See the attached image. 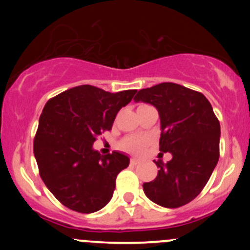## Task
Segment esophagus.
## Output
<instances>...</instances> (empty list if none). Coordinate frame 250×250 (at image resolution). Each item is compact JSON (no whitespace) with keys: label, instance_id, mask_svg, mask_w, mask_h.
Instances as JSON below:
<instances>
[{"label":"esophagus","instance_id":"34e87169","mask_svg":"<svg viewBox=\"0 0 250 250\" xmlns=\"http://www.w3.org/2000/svg\"><path fill=\"white\" fill-rule=\"evenodd\" d=\"M140 163H141V161L140 160H137V158H132V160H130V165H132V166L140 165Z\"/></svg>","mask_w":250,"mask_h":250}]
</instances>
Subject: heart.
Instances as JSON below:
<instances>
[{
	"label": "heart",
	"instance_id": "obj_1",
	"mask_svg": "<svg viewBox=\"0 0 250 250\" xmlns=\"http://www.w3.org/2000/svg\"><path fill=\"white\" fill-rule=\"evenodd\" d=\"M147 143L148 140L146 138L139 137V135H130V137H127L125 139L122 140L121 147L125 151H127V152L139 155V153L145 150Z\"/></svg>",
	"mask_w": 250,
	"mask_h": 250
}]
</instances>
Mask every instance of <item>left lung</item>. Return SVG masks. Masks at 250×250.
<instances>
[{
  "mask_svg": "<svg viewBox=\"0 0 250 250\" xmlns=\"http://www.w3.org/2000/svg\"><path fill=\"white\" fill-rule=\"evenodd\" d=\"M135 103L156 107L161 120V152H170L155 180L144 183L148 200L166 208H178L195 200L208 183L219 161L220 123L200 92L172 82L140 89Z\"/></svg>",
  "mask_w": 250,
  "mask_h": 250,
  "instance_id": "1",
  "label": "left lung"
}]
</instances>
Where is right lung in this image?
<instances>
[{"mask_svg": "<svg viewBox=\"0 0 250 250\" xmlns=\"http://www.w3.org/2000/svg\"><path fill=\"white\" fill-rule=\"evenodd\" d=\"M135 93L82 84L44 105L34 140L35 158L48 190L71 210L94 213L112 198L116 176L129 166V157L117 151L103 156L93 144L112 128L117 112Z\"/></svg>", "mask_w": 250, "mask_h": 250, "instance_id": "1", "label": "right lung"}]
</instances>
